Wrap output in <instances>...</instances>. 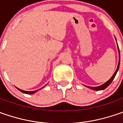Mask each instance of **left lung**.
<instances>
[{
    "instance_id": "1",
    "label": "left lung",
    "mask_w": 123,
    "mask_h": 123,
    "mask_svg": "<svg viewBox=\"0 0 123 123\" xmlns=\"http://www.w3.org/2000/svg\"><path fill=\"white\" fill-rule=\"evenodd\" d=\"M118 52H119V62H118V67H117V69H116V72L114 73V74H113V76L111 77V78L107 82H105L104 84H103L101 86H98V87H88L89 88H90V89H92V90H104V89H105L110 83H111V81H113V79H114L115 77V76H116V73H117V72H118V68H119V66H120V51H119V48H118Z\"/></svg>"
}]
</instances>
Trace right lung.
<instances>
[{"instance_id": "obj_1", "label": "right lung", "mask_w": 123, "mask_h": 123, "mask_svg": "<svg viewBox=\"0 0 123 123\" xmlns=\"http://www.w3.org/2000/svg\"><path fill=\"white\" fill-rule=\"evenodd\" d=\"M20 92H23V93H25V94H34L35 92H36L37 90H36V91H24V90H20V89H19V88H18Z\"/></svg>"}]
</instances>
